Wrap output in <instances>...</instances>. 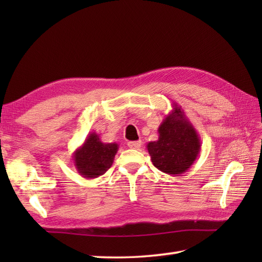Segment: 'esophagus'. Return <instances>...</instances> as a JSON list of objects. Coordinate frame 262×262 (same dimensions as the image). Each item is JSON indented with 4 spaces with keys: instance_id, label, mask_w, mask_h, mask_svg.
Returning a JSON list of instances; mask_svg holds the SVG:
<instances>
[{
    "instance_id": "esophagus-1",
    "label": "esophagus",
    "mask_w": 262,
    "mask_h": 262,
    "mask_svg": "<svg viewBox=\"0 0 262 262\" xmlns=\"http://www.w3.org/2000/svg\"><path fill=\"white\" fill-rule=\"evenodd\" d=\"M141 144H142L141 141H132V142H128L127 145L130 148H140Z\"/></svg>"
}]
</instances>
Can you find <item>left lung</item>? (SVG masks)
Returning a JSON list of instances; mask_svg holds the SVG:
<instances>
[{
	"instance_id": "left-lung-1",
	"label": "left lung",
	"mask_w": 262,
	"mask_h": 262,
	"mask_svg": "<svg viewBox=\"0 0 262 262\" xmlns=\"http://www.w3.org/2000/svg\"><path fill=\"white\" fill-rule=\"evenodd\" d=\"M173 110L164 117L159 126V138L147 143L152 163L166 174L179 176L197 160L200 140L197 130L180 105L173 102Z\"/></svg>"
}]
</instances>
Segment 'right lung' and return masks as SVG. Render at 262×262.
<instances>
[{"label":"right lung","instance_id":"obj_1","mask_svg":"<svg viewBox=\"0 0 262 262\" xmlns=\"http://www.w3.org/2000/svg\"><path fill=\"white\" fill-rule=\"evenodd\" d=\"M118 148L117 143H102L97 133L92 132L74 151V166L83 178H98L113 165Z\"/></svg>","mask_w":262,"mask_h":262}]
</instances>
